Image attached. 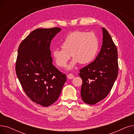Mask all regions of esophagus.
Masks as SVG:
<instances>
[{
  "label": "esophagus",
  "mask_w": 134,
  "mask_h": 134,
  "mask_svg": "<svg viewBox=\"0 0 134 134\" xmlns=\"http://www.w3.org/2000/svg\"><path fill=\"white\" fill-rule=\"evenodd\" d=\"M67 78H68V79H72L74 78V75L72 74H71V73L68 74L67 75Z\"/></svg>",
  "instance_id": "34e87169"
}]
</instances>
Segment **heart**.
Masks as SVG:
<instances>
[{
    "label": "heart",
    "instance_id": "obj_1",
    "mask_svg": "<svg viewBox=\"0 0 134 134\" xmlns=\"http://www.w3.org/2000/svg\"><path fill=\"white\" fill-rule=\"evenodd\" d=\"M61 47L62 49H55L52 52L56 65L65 67L72 54L74 59L67 67L72 69L79 63L87 64L94 60L98 50V41L93 32L76 30L67 35Z\"/></svg>",
    "mask_w": 134,
    "mask_h": 134
}]
</instances>
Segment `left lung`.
I'll list each match as a JSON object with an SVG mask.
<instances>
[{
  "instance_id": "8db88e82",
  "label": "left lung",
  "mask_w": 134,
  "mask_h": 134,
  "mask_svg": "<svg viewBox=\"0 0 134 134\" xmlns=\"http://www.w3.org/2000/svg\"><path fill=\"white\" fill-rule=\"evenodd\" d=\"M103 44L93 62L80 70L82 80L81 96L86 104L94 105L106 97L118 73V53L108 31L102 28Z\"/></svg>"
}]
</instances>
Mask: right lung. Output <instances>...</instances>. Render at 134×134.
I'll list each match as a JSON object with an SVG mask.
<instances>
[{
  "label": "right lung",
  "mask_w": 134,
  "mask_h": 134,
  "mask_svg": "<svg viewBox=\"0 0 134 134\" xmlns=\"http://www.w3.org/2000/svg\"><path fill=\"white\" fill-rule=\"evenodd\" d=\"M60 27L37 29L20 43L16 63L17 78L30 99L48 107L59 98L66 76L53 65L50 46Z\"/></svg>",
  "instance_id": "1"
}]
</instances>
